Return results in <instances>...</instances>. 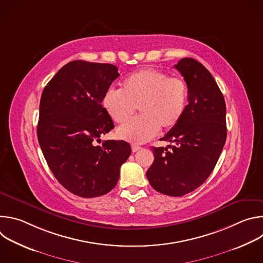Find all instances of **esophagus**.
<instances>
[{
	"mask_svg": "<svg viewBox=\"0 0 263 263\" xmlns=\"http://www.w3.org/2000/svg\"><path fill=\"white\" fill-rule=\"evenodd\" d=\"M140 148H141V146H139V145H137V144H132V152H133V153L139 151Z\"/></svg>",
	"mask_w": 263,
	"mask_h": 263,
	"instance_id": "1",
	"label": "esophagus"
}]
</instances>
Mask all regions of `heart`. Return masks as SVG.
Wrapping results in <instances>:
<instances>
[{"label":"heart","instance_id":"obj_1","mask_svg":"<svg viewBox=\"0 0 263 263\" xmlns=\"http://www.w3.org/2000/svg\"><path fill=\"white\" fill-rule=\"evenodd\" d=\"M189 99V86L181 77H168L162 70L143 68L135 71L122 83V90L109 88L103 96L102 106L116 124L127 123L138 107L140 117L117 131L119 138L142 143L160 130H170L181 121Z\"/></svg>","mask_w":263,"mask_h":263}]
</instances>
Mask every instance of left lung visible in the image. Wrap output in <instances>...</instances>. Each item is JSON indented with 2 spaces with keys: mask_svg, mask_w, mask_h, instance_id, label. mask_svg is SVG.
Returning <instances> with one entry per match:
<instances>
[{
  "mask_svg": "<svg viewBox=\"0 0 263 263\" xmlns=\"http://www.w3.org/2000/svg\"><path fill=\"white\" fill-rule=\"evenodd\" d=\"M175 68L189 86V104L179 124L161 140L173 145L152 146L154 162L146 178L157 192L181 197L201 186L212 173L226 142V103L210 71L193 58Z\"/></svg>",
  "mask_w": 263,
  "mask_h": 263,
  "instance_id": "1",
  "label": "left lung"
}]
</instances>
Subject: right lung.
Masks as SVG:
<instances>
[{
    "label": "right lung",
    "instance_id": "add662e5",
    "mask_svg": "<svg viewBox=\"0 0 263 263\" xmlns=\"http://www.w3.org/2000/svg\"><path fill=\"white\" fill-rule=\"evenodd\" d=\"M119 76L114 64L74 60L58 70L42 95L37 125L42 151L58 182L82 198L114 189L131 154L124 140L96 144L115 128L102 99Z\"/></svg>",
    "mask_w": 263,
    "mask_h": 263
}]
</instances>
